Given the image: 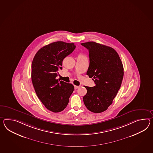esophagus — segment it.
Returning a JSON list of instances; mask_svg holds the SVG:
<instances>
[{
  "label": "esophagus",
  "mask_w": 153,
  "mask_h": 153,
  "mask_svg": "<svg viewBox=\"0 0 153 153\" xmlns=\"http://www.w3.org/2000/svg\"><path fill=\"white\" fill-rule=\"evenodd\" d=\"M74 87H75V90H76V89L80 87V86H74Z\"/></svg>",
  "instance_id": "1"
}]
</instances>
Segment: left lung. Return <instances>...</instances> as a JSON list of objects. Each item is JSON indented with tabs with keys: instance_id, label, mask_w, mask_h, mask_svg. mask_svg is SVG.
<instances>
[{
	"instance_id": "1",
	"label": "left lung",
	"mask_w": 153,
	"mask_h": 153,
	"mask_svg": "<svg viewBox=\"0 0 153 153\" xmlns=\"http://www.w3.org/2000/svg\"><path fill=\"white\" fill-rule=\"evenodd\" d=\"M88 50L90 66L87 75L96 84L85 86L87 92L84 104L92 112H104L112 104L119 90L124 76L123 64L116 50L93 41L81 44Z\"/></svg>"
}]
</instances>
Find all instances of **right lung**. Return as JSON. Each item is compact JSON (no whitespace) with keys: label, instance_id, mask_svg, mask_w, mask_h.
Masks as SVG:
<instances>
[{"label":"right lung","instance_id":"obj_1","mask_svg":"<svg viewBox=\"0 0 153 153\" xmlns=\"http://www.w3.org/2000/svg\"><path fill=\"white\" fill-rule=\"evenodd\" d=\"M76 48L74 43L56 41L46 45L35 54L31 65V80L35 92L49 111L61 112L67 107L74 90L71 83L56 79L63 60Z\"/></svg>","mask_w":153,"mask_h":153}]
</instances>
